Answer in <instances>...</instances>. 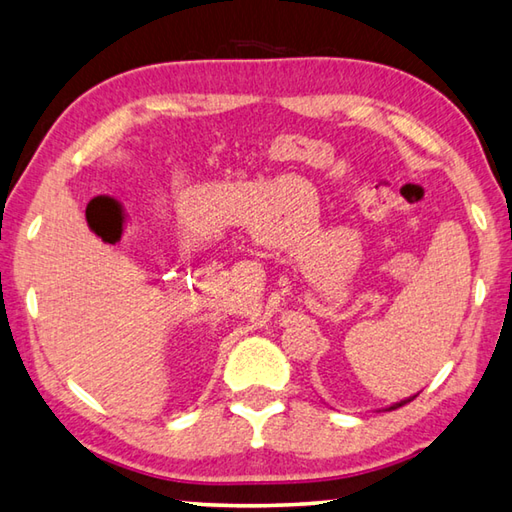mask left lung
<instances>
[{"label":"left lung","instance_id":"obj_1","mask_svg":"<svg viewBox=\"0 0 512 512\" xmlns=\"http://www.w3.org/2000/svg\"><path fill=\"white\" fill-rule=\"evenodd\" d=\"M414 398H416V394H414V396H410V398H405V401H401V403H394V405H389V407H385V412H389V410H396V407H403L405 403L414 401Z\"/></svg>","mask_w":512,"mask_h":512}]
</instances>
